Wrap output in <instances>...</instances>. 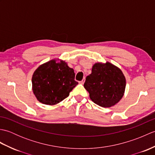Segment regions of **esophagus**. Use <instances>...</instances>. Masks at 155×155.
I'll use <instances>...</instances> for the list:
<instances>
[{
    "mask_svg": "<svg viewBox=\"0 0 155 155\" xmlns=\"http://www.w3.org/2000/svg\"><path fill=\"white\" fill-rule=\"evenodd\" d=\"M84 81H85V78H84L83 80H82L81 81H80V82H79V83H81V84H84Z\"/></svg>",
    "mask_w": 155,
    "mask_h": 155,
    "instance_id": "1",
    "label": "esophagus"
}]
</instances>
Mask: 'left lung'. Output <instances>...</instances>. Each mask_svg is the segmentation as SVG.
<instances>
[{"instance_id": "8db88e82", "label": "left lung", "mask_w": 155, "mask_h": 155, "mask_svg": "<svg viewBox=\"0 0 155 155\" xmlns=\"http://www.w3.org/2000/svg\"><path fill=\"white\" fill-rule=\"evenodd\" d=\"M84 87L90 98L102 107L114 106L123 98L126 88V78L117 66L106 62H96L87 76Z\"/></svg>"}]
</instances>
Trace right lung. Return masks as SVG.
Segmentation results:
<instances>
[{"instance_id":"right-lung-1","label":"right lung","mask_w":155,"mask_h":155,"mask_svg":"<svg viewBox=\"0 0 155 155\" xmlns=\"http://www.w3.org/2000/svg\"><path fill=\"white\" fill-rule=\"evenodd\" d=\"M73 68L67 62L54 58L41 64L32 77V89L37 99L47 105H54L68 97L78 84Z\"/></svg>"}]
</instances>
